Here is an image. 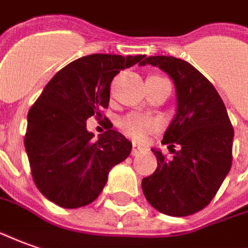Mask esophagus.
<instances>
[{
  "label": "esophagus",
  "instance_id": "34e87169",
  "mask_svg": "<svg viewBox=\"0 0 248 248\" xmlns=\"http://www.w3.org/2000/svg\"><path fill=\"white\" fill-rule=\"evenodd\" d=\"M142 152H145V148H142L140 145H136V143L133 145V148H131V155H138Z\"/></svg>",
  "mask_w": 248,
  "mask_h": 248
}]
</instances>
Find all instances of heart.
I'll return each mask as SVG.
<instances>
[{
	"label": "heart",
	"mask_w": 248,
	"mask_h": 248,
	"mask_svg": "<svg viewBox=\"0 0 248 248\" xmlns=\"http://www.w3.org/2000/svg\"><path fill=\"white\" fill-rule=\"evenodd\" d=\"M118 126L124 134L133 138L134 141H142L148 134L155 130L157 122L155 119L145 114L130 112L119 119Z\"/></svg>",
	"instance_id": "1"
}]
</instances>
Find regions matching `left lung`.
Segmentation results:
<instances>
[{
	"instance_id": "8db88e82",
	"label": "left lung",
	"mask_w": 248,
	"mask_h": 248,
	"mask_svg": "<svg viewBox=\"0 0 248 248\" xmlns=\"http://www.w3.org/2000/svg\"><path fill=\"white\" fill-rule=\"evenodd\" d=\"M146 64L173 79L177 112L162 140L174 154L166 158L153 149L157 169L142 190L162 214L189 216L208 205L231 169L233 127L219 93L192 64L173 56H149Z\"/></svg>"
}]
</instances>
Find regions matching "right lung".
<instances>
[{"instance_id":"obj_1","label":"right lung","mask_w":248,"mask_h":248,"mask_svg":"<svg viewBox=\"0 0 248 248\" xmlns=\"http://www.w3.org/2000/svg\"><path fill=\"white\" fill-rule=\"evenodd\" d=\"M145 58L95 53L76 59L52 78L31 107L24 143L32 177L59 207L79 208L94 202L110 169L129 157L131 142L121 133L108 129L93 141L86 121L100 118L107 108L114 76L141 65Z\"/></svg>"}]
</instances>
